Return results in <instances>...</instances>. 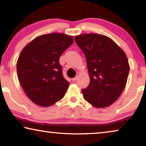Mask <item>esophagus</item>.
Segmentation results:
<instances>
[{"label":"esophagus","mask_w":146,"mask_h":146,"mask_svg":"<svg viewBox=\"0 0 146 146\" xmlns=\"http://www.w3.org/2000/svg\"><path fill=\"white\" fill-rule=\"evenodd\" d=\"M77 79H78V76H76L74 78H73L72 79V80L73 82H75V81L77 80Z\"/></svg>","instance_id":"esophagus-1"}]
</instances>
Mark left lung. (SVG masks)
<instances>
[{
    "instance_id": "8db88e82",
    "label": "left lung",
    "mask_w": 146,
    "mask_h": 146,
    "mask_svg": "<svg viewBox=\"0 0 146 146\" xmlns=\"http://www.w3.org/2000/svg\"><path fill=\"white\" fill-rule=\"evenodd\" d=\"M75 42L86 59L90 84L82 90L86 101L96 108H106L121 95L129 71L122 50L110 38L98 34L76 36Z\"/></svg>"
}]
</instances>
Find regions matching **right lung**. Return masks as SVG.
Returning <instances> with one entry per match:
<instances>
[{
  "mask_svg": "<svg viewBox=\"0 0 146 146\" xmlns=\"http://www.w3.org/2000/svg\"><path fill=\"white\" fill-rule=\"evenodd\" d=\"M73 37L52 33L36 38L24 48L17 61V74L27 96L40 106L54 104L69 86L59 62L62 54L73 44Z\"/></svg>",
  "mask_w": 146,
  "mask_h": 146,
  "instance_id": "right-lung-1",
  "label": "right lung"
}]
</instances>
